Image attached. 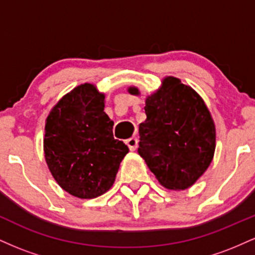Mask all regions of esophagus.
<instances>
[{
	"instance_id": "34e87169",
	"label": "esophagus",
	"mask_w": 255,
	"mask_h": 255,
	"mask_svg": "<svg viewBox=\"0 0 255 255\" xmlns=\"http://www.w3.org/2000/svg\"><path fill=\"white\" fill-rule=\"evenodd\" d=\"M137 142H139V140H137V137H135V136H131L128 140H126V144H127L128 147H129L130 151H135L136 150Z\"/></svg>"
}]
</instances>
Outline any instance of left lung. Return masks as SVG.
I'll return each mask as SVG.
<instances>
[{
  "label": "left lung",
  "instance_id": "1",
  "mask_svg": "<svg viewBox=\"0 0 255 255\" xmlns=\"http://www.w3.org/2000/svg\"><path fill=\"white\" fill-rule=\"evenodd\" d=\"M129 93L139 95L135 87ZM146 121L139 126L137 152L162 186L186 189L209 168L216 129L200 96L176 78L146 99Z\"/></svg>",
  "mask_w": 255,
  "mask_h": 255
}]
</instances>
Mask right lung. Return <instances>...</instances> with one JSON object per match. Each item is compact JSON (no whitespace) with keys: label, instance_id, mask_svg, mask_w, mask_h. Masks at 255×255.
<instances>
[{"label":"right lung","instance_id":"obj_1","mask_svg":"<svg viewBox=\"0 0 255 255\" xmlns=\"http://www.w3.org/2000/svg\"><path fill=\"white\" fill-rule=\"evenodd\" d=\"M104 95L91 84L67 93L50 111L44 153L56 182L80 199L99 197L113 186L129 148L114 139Z\"/></svg>","mask_w":255,"mask_h":255}]
</instances>
